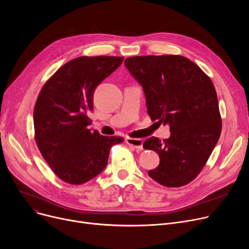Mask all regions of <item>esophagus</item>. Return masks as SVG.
<instances>
[{
	"label": "esophagus",
	"instance_id": "esophagus-1",
	"mask_svg": "<svg viewBox=\"0 0 249 249\" xmlns=\"http://www.w3.org/2000/svg\"><path fill=\"white\" fill-rule=\"evenodd\" d=\"M126 143L130 146L135 148L137 151H141L143 149V141L139 138H126Z\"/></svg>",
	"mask_w": 249,
	"mask_h": 249
}]
</instances>
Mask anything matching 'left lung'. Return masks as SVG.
<instances>
[{"label": "left lung", "instance_id": "1", "mask_svg": "<svg viewBox=\"0 0 249 249\" xmlns=\"http://www.w3.org/2000/svg\"><path fill=\"white\" fill-rule=\"evenodd\" d=\"M124 63L142 87L151 120L168 125L171 131L163 141L150 137L143 144L160 159L148 176L168 188L189 184L202 171L221 134L212 81L180 55L134 56Z\"/></svg>", "mask_w": 249, "mask_h": 249}]
</instances>
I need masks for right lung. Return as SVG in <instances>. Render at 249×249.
<instances>
[{
	"instance_id": "obj_1",
	"label": "right lung",
	"mask_w": 249,
	"mask_h": 249,
	"mask_svg": "<svg viewBox=\"0 0 249 249\" xmlns=\"http://www.w3.org/2000/svg\"><path fill=\"white\" fill-rule=\"evenodd\" d=\"M124 57L82 56L65 63L43 86L33 113L35 140L53 173L81 185L101 174L110 148L122 137L89 129L96 88L120 67Z\"/></svg>"
}]
</instances>
